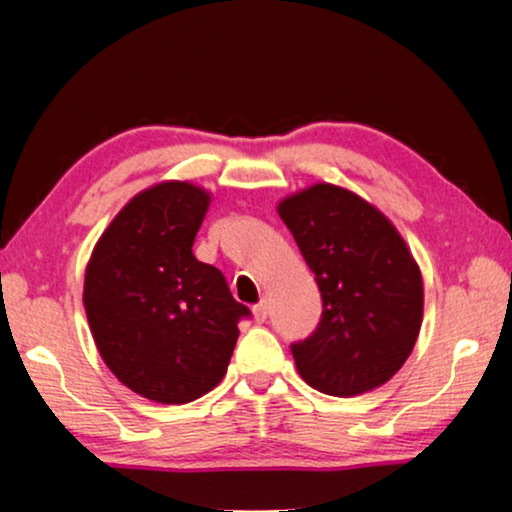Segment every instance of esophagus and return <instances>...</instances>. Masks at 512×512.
Returning <instances> with one entry per match:
<instances>
[{"mask_svg": "<svg viewBox=\"0 0 512 512\" xmlns=\"http://www.w3.org/2000/svg\"><path fill=\"white\" fill-rule=\"evenodd\" d=\"M254 319L258 321V324H263L265 319H268V303H258V305H254Z\"/></svg>", "mask_w": 512, "mask_h": 512, "instance_id": "34e87169", "label": "esophagus"}]
</instances>
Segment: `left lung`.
<instances>
[{"label":"left lung","mask_w":512,"mask_h":512,"mask_svg":"<svg viewBox=\"0 0 512 512\" xmlns=\"http://www.w3.org/2000/svg\"><path fill=\"white\" fill-rule=\"evenodd\" d=\"M324 300L310 338L291 354L303 380L328 396L389 382L415 347L422 272L387 216L347 188L314 184L277 205Z\"/></svg>","instance_id":"left-lung-1"}]
</instances>
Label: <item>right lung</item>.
I'll list each match as a JSON object with an SVG mask.
<instances>
[{
    "instance_id": "add662e5",
    "label": "right lung",
    "mask_w": 512,
    "mask_h": 512,
    "mask_svg": "<svg viewBox=\"0 0 512 512\" xmlns=\"http://www.w3.org/2000/svg\"><path fill=\"white\" fill-rule=\"evenodd\" d=\"M205 188L163 181L109 223L86 268L83 305L97 352L135 394L179 405L226 375L240 319L226 277L193 256L209 207Z\"/></svg>"
}]
</instances>
